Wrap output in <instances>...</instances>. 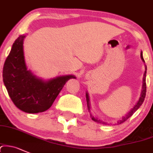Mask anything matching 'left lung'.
Segmentation results:
<instances>
[{
    "instance_id": "8db88e82",
    "label": "left lung",
    "mask_w": 153,
    "mask_h": 153,
    "mask_svg": "<svg viewBox=\"0 0 153 153\" xmlns=\"http://www.w3.org/2000/svg\"><path fill=\"white\" fill-rule=\"evenodd\" d=\"M141 58H142V61L144 63V58H143V56H142V52H141ZM146 74H147V65H145V71H144V76H143V82H142V92H141V95H140V97H139V101L136 102V103L135 105L134 106V107L132 108L127 113V114H126L125 116H123L122 118H121L120 120H119L117 122V124L119 125V124H121V123H123V122H125L126 120H127L130 117H131L133 115V114H134V112L139 109V107H140L141 106H142V103L144 102V98H145V96H146V90H147V86H146ZM86 100H87V104H88V111H89V112H90V97H89V95H88V92H86ZM90 116H91V118L92 120H93V121H95V122L96 123H102V124H106V123L103 122V121L101 120L100 119H98L97 117H93V115L91 114V113H90Z\"/></svg>"
}]
</instances>
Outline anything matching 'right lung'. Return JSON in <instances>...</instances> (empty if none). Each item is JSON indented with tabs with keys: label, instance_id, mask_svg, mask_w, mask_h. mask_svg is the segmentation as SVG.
Wrapping results in <instances>:
<instances>
[{
	"label": "right lung",
	"instance_id": "add662e5",
	"mask_svg": "<svg viewBox=\"0 0 153 153\" xmlns=\"http://www.w3.org/2000/svg\"><path fill=\"white\" fill-rule=\"evenodd\" d=\"M21 35L13 44L3 69V80L16 106L27 113L43 112L50 109L63 86L74 75H64L44 80L27 70Z\"/></svg>",
	"mask_w": 153,
	"mask_h": 153
}]
</instances>
